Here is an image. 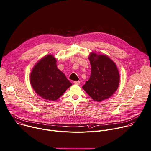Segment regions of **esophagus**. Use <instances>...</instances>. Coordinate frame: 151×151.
I'll return each mask as SVG.
<instances>
[{
    "mask_svg": "<svg viewBox=\"0 0 151 151\" xmlns=\"http://www.w3.org/2000/svg\"><path fill=\"white\" fill-rule=\"evenodd\" d=\"M73 83L76 84V85H79L81 83V82L79 81H74Z\"/></svg>",
    "mask_w": 151,
    "mask_h": 151,
    "instance_id": "esophagus-1",
    "label": "esophagus"
}]
</instances>
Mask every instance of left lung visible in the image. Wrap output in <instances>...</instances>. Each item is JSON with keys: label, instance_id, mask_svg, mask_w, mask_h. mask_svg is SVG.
I'll return each instance as SVG.
<instances>
[{"label": "left lung", "instance_id": "obj_1", "mask_svg": "<svg viewBox=\"0 0 151 151\" xmlns=\"http://www.w3.org/2000/svg\"><path fill=\"white\" fill-rule=\"evenodd\" d=\"M91 73L82 88L94 101L110 98L117 89L120 75L116 64L105 55L92 53L89 57Z\"/></svg>", "mask_w": 151, "mask_h": 151}]
</instances>
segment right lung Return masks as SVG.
Instances as JSON below:
<instances>
[{"mask_svg": "<svg viewBox=\"0 0 151 151\" xmlns=\"http://www.w3.org/2000/svg\"><path fill=\"white\" fill-rule=\"evenodd\" d=\"M32 87L41 97L56 101L72 83L56 65V59L52 55H47L34 66L31 75Z\"/></svg>", "mask_w": 151, "mask_h": 151, "instance_id": "obj_1", "label": "right lung"}]
</instances>
